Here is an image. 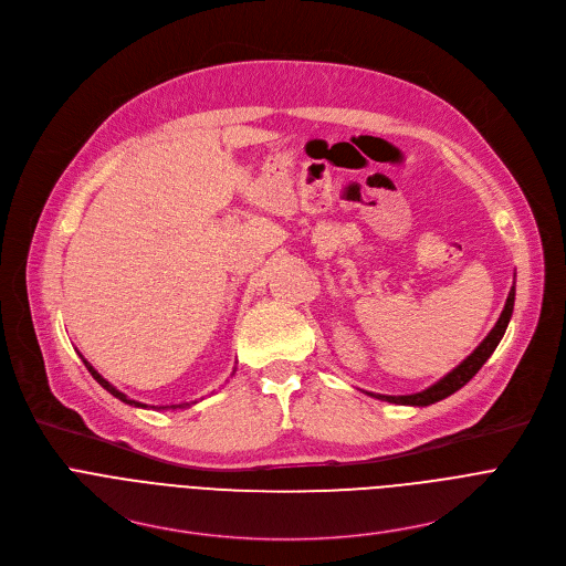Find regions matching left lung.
<instances>
[{"instance_id":"obj_1","label":"left lung","mask_w":566,"mask_h":566,"mask_svg":"<svg viewBox=\"0 0 566 566\" xmlns=\"http://www.w3.org/2000/svg\"><path fill=\"white\" fill-rule=\"evenodd\" d=\"M513 304H515V284H513V289H511V293L506 297L504 311H502V315L497 319V325L491 329V334L481 340V345L461 365H457L450 374H446L441 380H437L428 389L417 391V394H408V396H385V394H371V391H367V394L376 396L380 400H387V402H396V406H417V408L432 406V402L448 398L450 394L461 389L483 367V363H486L493 356V352L497 349L500 340L506 334V327H509L511 315H513Z\"/></svg>"}]
</instances>
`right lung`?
<instances>
[{
    "instance_id": "obj_1",
    "label": "right lung",
    "mask_w": 566,
    "mask_h": 566,
    "mask_svg": "<svg viewBox=\"0 0 566 566\" xmlns=\"http://www.w3.org/2000/svg\"><path fill=\"white\" fill-rule=\"evenodd\" d=\"M80 358H83V356H80ZM83 363H85V367L90 369V374H92V376H94V378H96V380H98V382H101V385H103V387H105V389H107V391H109L112 396H116L118 400L127 402V406H134V408H147V406H145V402H138V400L129 398L127 394L118 391V389H116V387H114V385H112L109 380H105V378H103V376H101V374H98V371H96V369L92 367V363H87L85 358H83ZM188 406H190V402H181V406H166V408H154V410H170V408H172V410H177V408H188Z\"/></svg>"
}]
</instances>
